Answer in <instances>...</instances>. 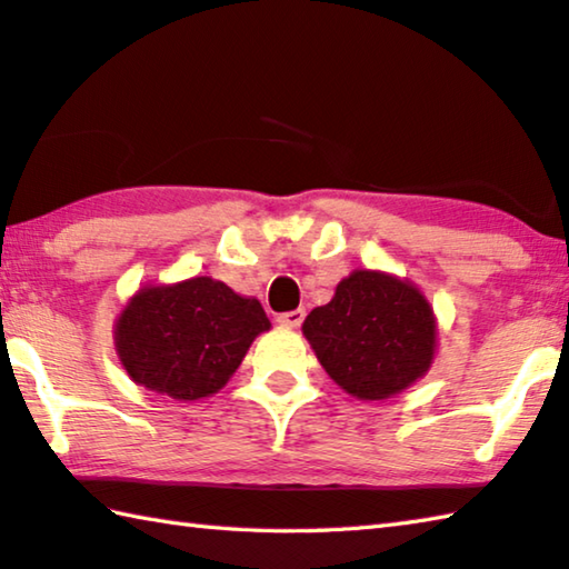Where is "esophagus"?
<instances>
[{"instance_id": "obj_1", "label": "esophagus", "mask_w": 569, "mask_h": 569, "mask_svg": "<svg viewBox=\"0 0 569 569\" xmlns=\"http://www.w3.org/2000/svg\"><path fill=\"white\" fill-rule=\"evenodd\" d=\"M303 318H306L303 308H296V311H288V313L278 316V323L286 326V328H298V326L303 323Z\"/></svg>"}]
</instances>
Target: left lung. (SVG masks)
<instances>
[{"mask_svg":"<svg viewBox=\"0 0 569 569\" xmlns=\"http://www.w3.org/2000/svg\"><path fill=\"white\" fill-rule=\"evenodd\" d=\"M326 373L358 400H386L428 373L438 353V318L408 278L358 268L326 306L303 320Z\"/></svg>","mask_w":569,"mask_h":569,"instance_id":"left-lung-1","label":"left lung"}]
</instances>
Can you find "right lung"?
I'll return each instance as SVG.
<instances>
[{"label":"right lung","mask_w":569,"mask_h":569,"mask_svg":"<svg viewBox=\"0 0 569 569\" xmlns=\"http://www.w3.org/2000/svg\"><path fill=\"white\" fill-rule=\"evenodd\" d=\"M268 328L258 298L211 276H193L141 286L113 323V348L133 383L193 402L229 383Z\"/></svg>","instance_id":"1"}]
</instances>
